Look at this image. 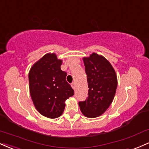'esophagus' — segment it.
Returning a JSON list of instances; mask_svg holds the SVG:
<instances>
[{"label":"esophagus","mask_w":149,"mask_h":149,"mask_svg":"<svg viewBox=\"0 0 149 149\" xmlns=\"http://www.w3.org/2000/svg\"><path fill=\"white\" fill-rule=\"evenodd\" d=\"M71 87L73 88V90H75V88H76V84H75V83H71Z\"/></svg>","instance_id":"34e87169"}]
</instances>
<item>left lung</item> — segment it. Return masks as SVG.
I'll list each match as a JSON object with an SVG mask.
<instances>
[{
	"label": "left lung",
	"instance_id": "obj_1",
	"mask_svg": "<svg viewBox=\"0 0 149 149\" xmlns=\"http://www.w3.org/2000/svg\"><path fill=\"white\" fill-rule=\"evenodd\" d=\"M88 83V97L78 102L86 117H99L113 101L117 87V78L111 63L104 56L93 53L83 58Z\"/></svg>",
	"mask_w": 149,
	"mask_h": 149
}]
</instances>
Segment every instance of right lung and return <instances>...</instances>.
<instances>
[{"label": "right lung", "instance_id": "1", "mask_svg": "<svg viewBox=\"0 0 149 149\" xmlns=\"http://www.w3.org/2000/svg\"><path fill=\"white\" fill-rule=\"evenodd\" d=\"M62 60L54 53L47 54L37 61L29 72V93L35 108L48 118L60 117L65 101L74 95L66 81L67 73L61 69Z\"/></svg>", "mask_w": 149, "mask_h": 149}]
</instances>
